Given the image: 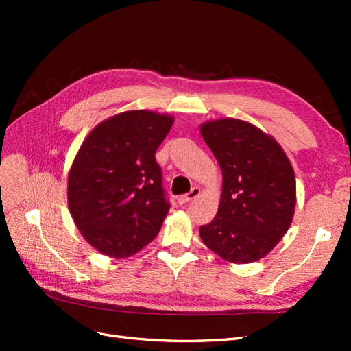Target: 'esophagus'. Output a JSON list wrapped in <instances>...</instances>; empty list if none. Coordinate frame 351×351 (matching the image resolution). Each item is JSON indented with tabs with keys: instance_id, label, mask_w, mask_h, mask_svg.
<instances>
[{
	"instance_id": "esophagus-1",
	"label": "esophagus",
	"mask_w": 351,
	"mask_h": 351,
	"mask_svg": "<svg viewBox=\"0 0 351 351\" xmlns=\"http://www.w3.org/2000/svg\"><path fill=\"white\" fill-rule=\"evenodd\" d=\"M199 195H200V189L199 187H193L190 193H187V195H184V196H181L180 199H178V204L185 205L187 202H190V200L196 199Z\"/></svg>"
}]
</instances>
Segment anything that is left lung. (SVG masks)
Wrapping results in <instances>:
<instances>
[{
    "label": "left lung",
    "mask_w": 351,
    "mask_h": 351,
    "mask_svg": "<svg viewBox=\"0 0 351 351\" xmlns=\"http://www.w3.org/2000/svg\"><path fill=\"white\" fill-rule=\"evenodd\" d=\"M200 134L219 161V211L199 228L208 249L229 263L249 264L270 253L291 226L295 176L271 136L240 119L205 122Z\"/></svg>",
    "instance_id": "1"
}]
</instances>
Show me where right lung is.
Masks as SVG:
<instances>
[{"label":"right lung","mask_w":351,"mask_h":351,"mask_svg":"<svg viewBox=\"0 0 351 351\" xmlns=\"http://www.w3.org/2000/svg\"><path fill=\"white\" fill-rule=\"evenodd\" d=\"M173 117L123 111L95 126L72 162L68 205L86 241L110 258L136 255L170 210L155 152Z\"/></svg>","instance_id":"obj_1"}]
</instances>
